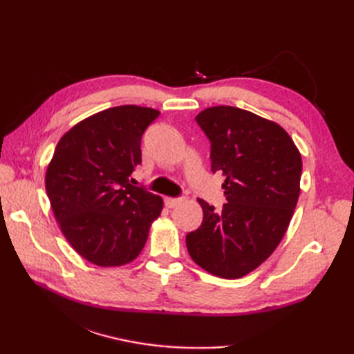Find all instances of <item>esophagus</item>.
Listing matches in <instances>:
<instances>
[{
	"instance_id": "34e87169",
	"label": "esophagus",
	"mask_w": 354,
	"mask_h": 354,
	"mask_svg": "<svg viewBox=\"0 0 354 354\" xmlns=\"http://www.w3.org/2000/svg\"><path fill=\"white\" fill-rule=\"evenodd\" d=\"M184 201H185L184 196H181V198H165V205H167L169 208H173V207H178L179 204H183Z\"/></svg>"
}]
</instances>
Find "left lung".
<instances>
[{
    "label": "left lung",
    "instance_id": "obj_1",
    "mask_svg": "<svg viewBox=\"0 0 354 354\" xmlns=\"http://www.w3.org/2000/svg\"><path fill=\"white\" fill-rule=\"evenodd\" d=\"M196 123L209 140L212 171L223 173L222 212L204 199L201 227L185 237L192 259L209 274L239 278L280 243L299 196L301 155L283 127L250 111L213 106Z\"/></svg>",
    "mask_w": 354,
    "mask_h": 354
}]
</instances>
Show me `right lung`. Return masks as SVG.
Here are the masks:
<instances>
[{
	"label": "right lung",
	"mask_w": 354,
	"mask_h": 354,
	"mask_svg": "<svg viewBox=\"0 0 354 354\" xmlns=\"http://www.w3.org/2000/svg\"><path fill=\"white\" fill-rule=\"evenodd\" d=\"M158 115L133 104L111 108L57 142L45 176L47 196L66 240L94 265L132 261L161 214V196L131 184L142 133Z\"/></svg>",
	"instance_id": "1"
}]
</instances>
